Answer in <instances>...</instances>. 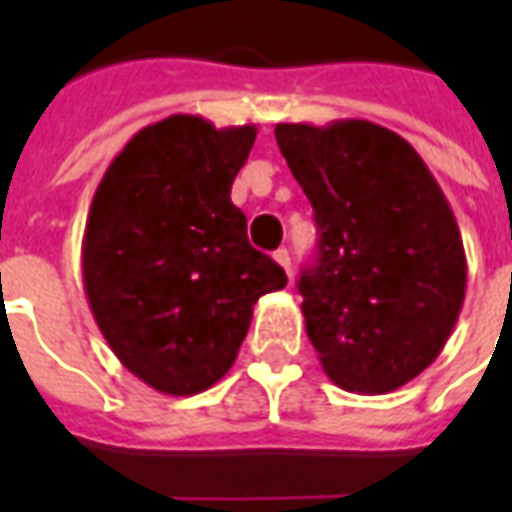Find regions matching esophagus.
Here are the masks:
<instances>
[{"instance_id": "obj_1", "label": "esophagus", "mask_w": 512, "mask_h": 512, "mask_svg": "<svg viewBox=\"0 0 512 512\" xmlns=\"http://www.w3.org/2000/svg\"><path fill=\"white\" fill-rule=\"evenodd\" d=\"M274 260H277L279 266L285 268V271L290 274V252L288 249H277V252H274Z\"/></svg>"}]
</instances>
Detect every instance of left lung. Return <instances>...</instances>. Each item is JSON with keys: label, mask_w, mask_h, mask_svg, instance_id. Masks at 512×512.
Wrapping results in <instances>:
<instances>
[{"label": "left lung", "mask_w": 512, "mask_h": 512, "mask_svg": "<svg viewBox=\"0 0 512 512\" xmlns=\"http://www.w3.org/2000/svg\"><path fill=\"white\" fill-rule=\"evenodd\" d=\"M277 145L318 224L299 293L326 376L384 395L441 354L466 296L455 213L403 136L370 120L277 123Z\"/></svg>", "instance_id": "8db88e82"}]
</instances>
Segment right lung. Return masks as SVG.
Segmentation results:
<instances>
[{
  "label": "right lung",
  "mask_w": 512,
  "mask_h": 512,
  "mask_svg": "<svg viewBox=\"0 0 512 512\" xmlns=\"http://www.w3.org/2000/svg\"><path fill=\"white\" fill-rule=\"evenodd\" d=\"M255 136L172 115L131 136L95 189L84 293L123 367L161 395H197L227 376L257 299L288 285L230 200Z\"/></svg>",
  "instance_id": "right-lung-1"
}]
</instances>
